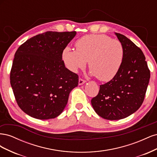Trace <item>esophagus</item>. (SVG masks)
Masks as SVG:
<instances>
[{"label":"esophagus","mask_w":157,"mask_h":157,"mask_svg":"<svg viewBox=\"0 0 157 157\" xmlns=\"http://www.w3.org/2000/svg\"><path fill=\"white\" fill-rule=\"evenodd\" d=\"M85 82H86V81H85L84 80H83V79H82V78H79V80H78V84L79 85H82L83 84H84Z\"/></svg>","instance_id":"34e87169"}]
</instances>
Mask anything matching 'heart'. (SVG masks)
Listing matches in <instances>:
<instances>
[{
  "label": "heart",
  "mask_w": 157,
  "mask_h": 157,
  "mask_svg": "<svg viewBox=\"0 0 157 157\" xmlns=\"http://www.w3.org/2000/svg\"><path fill=\"white\" fill-rule=\"evenodd\" d=\"M76 50L67 46L61 53L65 67L72 72L86 67L87 61L91 75L107 82L116 77L124 58V48L118 40L106 35H88L75 43Z\"/></svg>",
  "instance_id": "b5f03b06"
}]
</instances>
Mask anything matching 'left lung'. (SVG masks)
Segmentation results:
<instances>
[{
  "instance_id": "obj_1",
  "label": "left lung",
  "mask_w": 157,
  "mask_h": 157,
  "mask_svg": "<svg viewBox=\"0 0 157 157\" xmlns=\"http://www.w3.org/2000/svg\"><path fill=\"white\" fill-rule=\"evenodd\" d=\"M115 35L124 46V61L116 77L100 85L98 94L91 100L98 115L111 121L124 118L141 107L150 78L143 52L124 35Z\"/></svg>"
}]
</instances>
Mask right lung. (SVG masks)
<instances>
[{"mask_svg": "<svg viewBox=\"0 0 157 157\" xmlns=\"http://www.w3.org/2000/svg\"><path fill=\"white\" fill-rule=\"evenodd\" d=\"M76 31H48L33 36L17 50L10 71V84L18 106L33 118L59 116L78 76L65 67L61 53Z\"/></svg>", "mask_w": 157, "mask_h": 157, "instance_id": "add662e5", "label": "right lung"}]
</instances>
